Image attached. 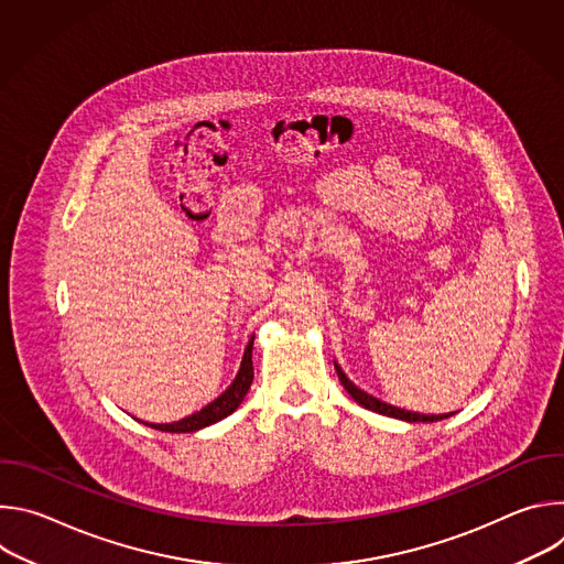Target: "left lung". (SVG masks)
<instances>
[{
  "label": "left lung",
  "mask_w": 564,
  "mask_h": 564,
  "mask_svg": "<svg viewBox=\"0 0 564 564\" xmlns=\"http://www.w3.org/2000/svg\"><path fill=\"white\" fill-rule=\"evenodd\" d=\"M335 370H337V375H339V381H341L344 388L348 390V394L357 401L359 406H364V409H368V411H372V413L388 415V417H394V420H404V422H437V420H446V417L453 415V413H448V415H420V413H411V411H404V409L390 406V404H386V401H381V399H377V397L364 392L361 388H357V386L346 377V372L341 370L339 364H335Z\"/></svg>",
  "instance_id": "8db88e82"
}]
</instances>
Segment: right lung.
Wrapping results in <instances>:
<instances>
[{
	"label": "right lung",
	"mask_w": 564,
	"mask_h": 564,
	"mask_svg": "<svg viewBox=\"0 0 564 564\" xmlns=\"http://www.w3.org/2000/svg\"><path fill=\"white\" fill-rule=\"evenodd\" d=\"M252 346H254V339L248 344L246 348V355H243V361H240V368H238V375L234 377V381L227 386L225 392H220L212 404H207L205 409H200L198 413L181 420V422H174V424H153L151 429H158V431H165V433H194V431H200L205 426H212L220 420H225L227 415H231L238 406L240 401L246 399L250 386H252V379H254V368H252Z\"/></svg>",
	"instance_id": "obj_1"
}]
</instances>
